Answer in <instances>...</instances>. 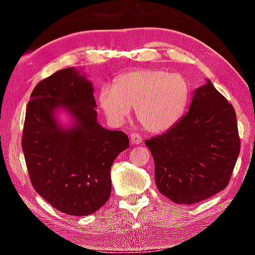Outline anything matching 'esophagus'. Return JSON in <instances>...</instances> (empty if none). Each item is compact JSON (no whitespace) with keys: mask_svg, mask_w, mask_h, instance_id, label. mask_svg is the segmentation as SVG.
Instances as JSON below:
<instances>
[{"mask_svg":"<svg viewBox=\"0 0 255 255\" xmlns=\"http://www.w3.org/2000/svg\"><path fill=\"white\" fill-rule=\"evenodd\" d=\"M141 140H143V138H141V136L138 132H131L130 133V141H131V144L138 145V144L141 143Z\"/></svg>","mask_w":255,"mask_h":255,"instance_id":"34e87169","label":"esophagus"}]
</instances>
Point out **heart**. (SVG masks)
<instances>
[{"mask_svg": "<svg viewBox=\"0 0 255 255\" xmlns=\"http://www.w3.org/2000/svg\"><path fill=\"white\" fill-rule=\"evenodd\" d=\"M190 99L184 76L162 70H137L124 73L114 88L102 86L99 103L114 123H123L136 108V117L145 130L162 132L182 117Z\"/></svg>", "mask_w": 255, "mask_h": 255, "instance_id": "1", "label": "heart"}]
</instances>
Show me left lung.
<instances>
[{"instance_id": "1", "label": "left lung", "mask_w": 255, "mask_h": 255, "mask_svg": "<svg viewBox=\"0 0 255 255\" xmlns=\"http://www.w3.org/2000/svg\"><path fill=\"white\" fill-rule=\"evenodd\" d=\"M145 144L162 195L183 205L208 199L227 187L240 154L234 107L208 81L196 90L187 114Z\"/></svg>"}]
</instances>
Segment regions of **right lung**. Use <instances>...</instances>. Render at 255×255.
<instances>
[{
    "instance_id": "obj_1",
    "label": "right lung",
    "mask_w": 255,
    "mask_h": 255,
    "mask_svg": "<svg viewBox=\"0 0 255 255\" xmlns=\"http://www.w3.org/2000/svg\"><path fill=\"white\" fill-rule=\"evenodd\" d=\"M30 98L21 143L32 187L64 214L96 213L109 199L111 165L129 147L128 136L98 124L92 84L73 68L40 81ZM58 106L76 118L74 128L58 126Z\"/></svg>"
}]
</instances>
